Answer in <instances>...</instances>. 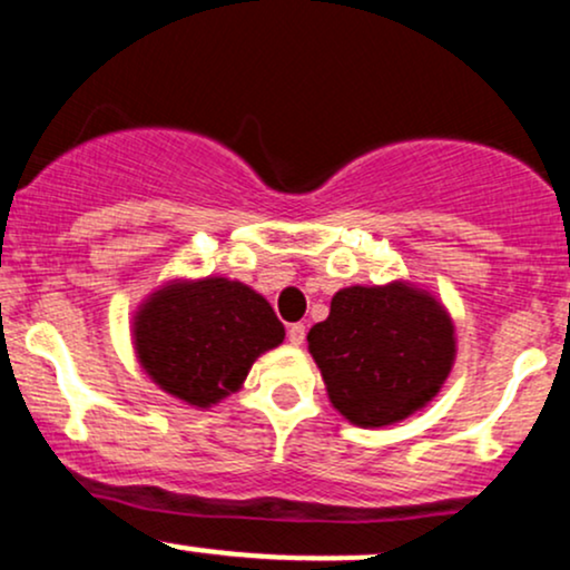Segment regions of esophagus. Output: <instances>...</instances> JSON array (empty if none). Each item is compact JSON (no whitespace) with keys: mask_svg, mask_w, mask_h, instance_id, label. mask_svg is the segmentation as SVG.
<instances>
[{"mask_svg":"<svg viewBox=\"0 0 570 570\" xmlns=\"http://www.w3.org/2000/svg\"><path fill=\"white\" fill-rule=\"evenodd\" d=\"M286 337H289L292 345H303L305 343V324H292L286 330Z\"/></svg>","mask_w":570,"mask_h":570,"instance_id":"obj_1","label":"esophagus"}]
</instances>
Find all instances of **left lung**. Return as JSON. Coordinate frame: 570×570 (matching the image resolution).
Instances as JSON below:
<instances>
[{
	"label": "left lung",
	"instance_id": "1",
	"mask_svg": "<svg viewBox=\"0 0 570 570\" xmlns=\"http://www.w3.org/2000/svg\"><path fill=\"white\" fill-rule=\"evenodd\" d=\"M340 415L362 429L404 421L440 394L455 362V326L434 294L407 281L345 286L307 332Z\"/></svg>",
	"mask_w": 570,
	"mask_h": 570
}]
</instances>
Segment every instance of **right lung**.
Wrapping results in <instances>:
<instances>
[{
  "mask_svg": "<svg viewBox=\"0 0 570 570\" xmlns=\"http://www.w3.org/2000/svg\"><path fill=\"white\" fill-rule=\"evenodd\" d=\"M284 335L263 294L222 276L171 281L134 316L141 370L166 394L200 410L235 394L252 364Z\"/></svg>",
  "mask_w": 570,
  "mask_h": 570,
  "instance_id": "obj_1",
  "label": "right lung"
}]
</instances>
